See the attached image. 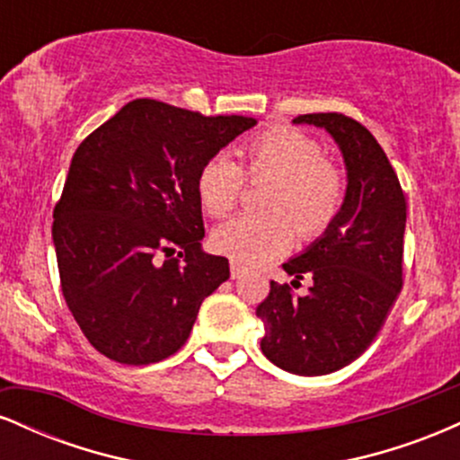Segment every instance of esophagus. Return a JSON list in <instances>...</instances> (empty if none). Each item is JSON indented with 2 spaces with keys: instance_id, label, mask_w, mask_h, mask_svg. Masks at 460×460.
<instances>
[{
  "instance_id": "1",
  "label": "esophagus",
  "mask_w": 460,
  "mask_h": 460,
  "mask_svg": "<svg viewBox=\"0 0 460 460\" xmlns=\"http://www.w3.org/2000/svg\"><path fill=\"white\" fill-rule=\"evenodd\" d=\"M244 274V266L240 261H231V279H240Z\"/></svg>"
}]
</instances>
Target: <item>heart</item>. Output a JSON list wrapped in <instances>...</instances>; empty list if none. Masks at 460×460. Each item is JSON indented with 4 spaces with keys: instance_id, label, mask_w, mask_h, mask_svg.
<instances>
[{
    "instance_id": "b5f03b06",
    "label": "heart",
    "mask_w": 460,
    "mask_h": 460,
    "mask_svg": "<svg viewBox=\"0 0 460 460\" xmlns=\"http://www.w3.org/2000/svg\"><path fill=\"white\" fill-rule=\"evenodd\" d=\"M242 165L225 153L203 162L197 172V197L214 218H223L244 192L246 177H274L263 208L226 220L214 231V246L242 263H261L294 244L300 234L314 237L335 223L346 203L348 181L335 162L326 160L320 140L305 131L272 125L240 146Z\"/></svg>"
}]
</instances>
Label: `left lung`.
I'll use <instances>...</instances> for the list:
<instances>
[{"label": "left lung", "mask_w": 460, "mask_h": 460, "mask_svg": "<svg viewBox=\"0 0 460 460\" xmlns=\"http://www.w3.org/2000/svg\"><path fill=\"white\" fill-rule=\"evenodd\" d=\"M294 123L324 128L340 145L346 203L318 242L283 263L289 277L311 279L307 294L270 281L257 318L266 329L261 352L274 366L320 376L367 350L402 289L406 199L381 145L358 120L320 112L300 114Z\"/></svg>", "instance_id": "left-lung-1"}]
</instances>
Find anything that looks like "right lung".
<instances>
[{"mask_svg": "<svg viewBox=\"0 0 460 460\" xmlns=\"http://www.w3.org/2000/svg\"><path fill=\"white\" fill-rule=\"evenodd\" d=\"M255 123L136 99L77 146L51 234L68 309L102 355L149 366L186 344L229 279L226 257L200 251L197 172Z\"/></svg>", "mask_w": 460, "mask_h": 460, "instance_id": "1", "label": "right lung"}]
</instances>
